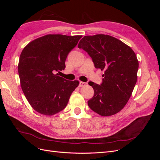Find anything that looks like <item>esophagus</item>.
I'll use <instances>...</instances> for the list:
<instances>
[{"label":"esophagus","mask_w":160,"mask_h":160,"mask_svg":"<svg viewBox=\"0 0 160 160\" xmlns=\"http://www.w3.org/2000/svg\"><path fill=\"white\" fill-rule=\"evenodd\" d=\"M87 85L86 83H85V82H83V81H80L79 82V88H81V87H84Z\"/></svg>","instance_id":"obj_1"}]
</instances>
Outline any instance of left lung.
Returning a JSON list of instances; mask_svg holds the SVG:
<instances>
[{
	"label": "left lung",
	"instance_id": "1",
	"mask_svg": "<svg viewBox=\"0 0 160 160\" xmlns=\"http://www.w3.org/2000/svg\"><path fill=\"white\" fill-rule=\"evenodd\" d=\"M91 57L96 69L104 70L101 85L92 83L91 109L101 116L116 114L126 105L136 84L139 62L132 48L108 35L85 36L78 44Z\"/></svg>",
	"mask_w": 160,
	"mask_h": 160
}]
</instances>
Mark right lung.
<instances>
[{"mask_svg": "<svg viewBox=\"0 0 160 160\" xmlns=\"http://www.w3.org/2000/svg\"><path fill=\"white\" fill-rule=\"evenodd\" d=\"M81 37L47 35L31 41L22 51L18 65L21 88L38 113L60 112L79 85L78 81L66 80L57 72L65 69L67 55Z\"/></svg>", "mask_w": 160, "mask_h": 160, "instance_id": "obj_1", "label": "right lung"}]
</instances>
